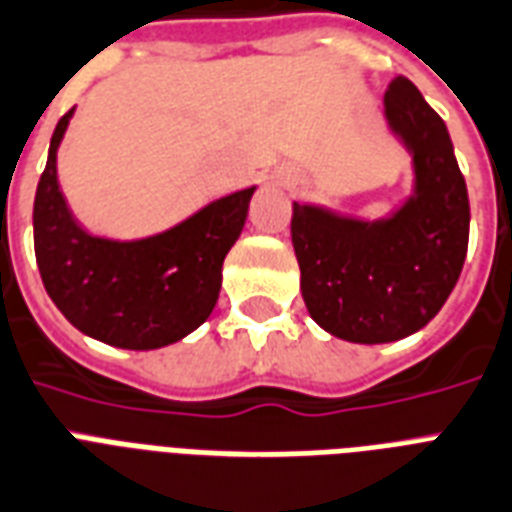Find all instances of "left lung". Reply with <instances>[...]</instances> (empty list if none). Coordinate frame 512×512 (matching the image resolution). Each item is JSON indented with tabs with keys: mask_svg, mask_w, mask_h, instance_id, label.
Segmentation results:
<instances>
[{
	"mask_svg": "<svg viewBox=\"0 0 512 512\" xmlns=\"http://www.w3.org/2000/svg\"><path fill=\"white\" fill-rule=\"evenodd\" d=\"M384 120L414 162V192L376 221L293 202L291 240L312 320L355 344L398 342L441 312L467 256L470 202L446 122L395 77Z\"/></svg>",
	"mask_w": 512,
	"mask_h": 512,
	"instance_id": "obj_1",
	"label": "left lung"
}]
</instances>
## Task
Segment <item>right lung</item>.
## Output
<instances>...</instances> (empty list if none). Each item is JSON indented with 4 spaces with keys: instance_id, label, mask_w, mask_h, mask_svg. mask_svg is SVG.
Instances as JSON below:
<instances>
[{
    "instance_id": "right-lung-1",
    "label": "right lung",
    "mask_w": 512,
    "mask_h": 512,
    "mask_svg": "<svg viewBox=\"0 0 512 512\" xmlns=\"http://www.w3.org/2000/svg\"><path fill=\"white\" fill-rule=\"evenodd\" d=\"M55 125L34 197V253L47 296L82 334L122 350H157L202 326L216 307L221 267L248 219L256 186L208 202L176 227L141 240H109L79 227L58 186Z\"/></svg>"
}]
</instances>
